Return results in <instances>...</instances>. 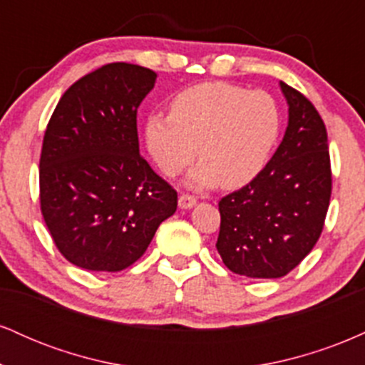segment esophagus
I'll list each match as a JSON object with an SVG mask.
<instances>
[{"label": "esophagus", "mask_w": 365, "mask_h": 365, "mask_svg": "<svg viewBox=\"0 0 365 365\" xmlns=\"http://www.w3.org/2000/svg\"><path fill=\"white\" fill-rule=\"evenodd\" d=\"M197 204V199L194 195H188V194H182L178 197V206L182 209H190L194 207Z\"/></svg>", "instance_id": "1"}]
</instances>
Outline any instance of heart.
Wrapping results in <instances>:
<instances>
[{
    "instance_id": "b5f03b06",
    "label": "heart",
    "mask_w": 365,
    "mask_h": 365,
    "mask_svg": "<svg viewBox=\"0 0 365 365\" xmlns=\"http://www.w3.org/2000/svg\"><path fill=\"white\" fill-rule=\"evenodd\" d=\"M282 130L273 96L226 82H202L178 92L170 113L145 118L144 140L156 166L173 177L197 158L192 188L244 187L269 161Z\"/></svg>"
}]
</instances>
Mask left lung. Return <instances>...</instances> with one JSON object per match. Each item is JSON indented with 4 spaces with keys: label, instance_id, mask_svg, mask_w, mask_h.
I'll return each mask as SVG.
<instances>
[{
    "label": "left lung",
    "instance_id": "obj_1",
    "mask_svg": "<svg viewBox=\"0 0 365 365\" xmlns=\"http://www.w3.org/2000/svg\"><path fill=\"white\" fill-rule=\"evenodd\" d=\"M288 103L284 137L261 173L220 200L216 249L249 278H282L319 240L331 197L328 133L314 104L279 82Z\"/></svg>",
    "mask_w": 365,
    "mask_h": 365
}]
</instances>
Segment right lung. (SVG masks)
I'll use <instances>...</instances> for the list:
<instances>
[{"label": "right lung", "mask_w": 365, "mask_h": 365, "mask_svg": "<svg viewBox=\"0 0 365 365\" xmlns=\"http://www.w3.org/2000/svg\"><path fill=\"white\" fill-rule=\"evenodd\" d=\"M156 77L104 65L68 87L46 128L41 211L63 257L82 269L132 266L177 211V190L139 153L137 110Z\"/></svg>", "instance_id": "add662e5"}]
</instances>
